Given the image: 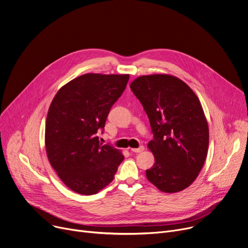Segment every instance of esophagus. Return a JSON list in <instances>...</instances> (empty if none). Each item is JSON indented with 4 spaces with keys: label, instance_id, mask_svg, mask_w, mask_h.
<instances>
[{
    "label": "esophagus",
    "instance_id": "esophagus-1",
    "mask_svg": "<svg viewBox=\"0 0 248 248\" xmlns=\"http://www.w3.org/2000/svg\"><path fill=\"white\" fill-rule=\"evenodd\" d=\"M144 150V146H139L138 148H131V151L132 152H134V153H140V152H142Z\"/></svg>",
    "mask_w": 248,
    "mask_h": 248
}]
</instances>
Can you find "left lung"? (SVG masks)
Masks as SVG:
<instances>
[{
	"mask_svg": "<svg viewBox=\"0 0 248 248\" xmlns=\"http://www.w3.org/2000/svg\"><path fill=\"white\" fill-rule=\"evenodd\" d=\"M130 89L146 112L155 157L146 170L148 181L167 193L188 187L197 178L208 152L209 129L199 99L180 78L169 75L139 77Z\"/></svg>",
	"mask_w": 248,
	"mask_h": 248,
	"instance_id": "left-lung-1",
	"label": "left lung"
}]
</instances>
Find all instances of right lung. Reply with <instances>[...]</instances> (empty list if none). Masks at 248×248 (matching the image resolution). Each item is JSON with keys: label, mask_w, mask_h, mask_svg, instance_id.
Here are the masks:
<instances>
[{"label": "right lung", "mask_w": 248, "mask_h": 248, "mask_svg": "<svg viewBox=\"0 0 248 248\" xmlns=\"http://www.w3.org/2000/svg\"><path fill=\"white\" fill-rule=\"evenodd\" d=\"M128 75L86 74L63 85L47 115L45 145L62 183L79 194H95L115 178L124 160L120 150L102 144L112 106L124 91Z\"/></svg>", "instance_id": "add662e5"}]
</instances>
